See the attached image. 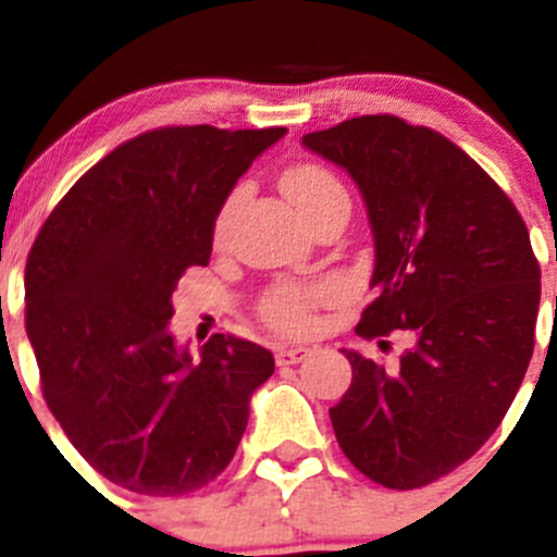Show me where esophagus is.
Instances as JSON below:
<instances>
[{"label":"esophagus","instance_id":"esophagus-1","mask_svg":"<svg viewBox=\"0 0 557 557\" xmlns=\"http://www.w3.org/2000/svg\"><path fill=\"white\" fill-rule=\"evenodd\" d=\"M309 348L304 346H282V348H275V362L278 366H298L301 359H307Z\"/></svg>","mask_w":557,"mask_h":557}]
</instances>
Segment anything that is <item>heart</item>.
Listing matches in <instances>:
<instances>
[{"instance_id":"1","label":"heart","mask_w":557,"mask_h":557,"mask_svg":"<svg viewBox=\"0 0 557 557\" xmlns=\"http://www.w3.org/2000/svg\"><path fill=\"white\" fill-rule=\"evenodd\" d=\"M282 189L304 218L312 214L321 203H326L329 198L346 195V189H343V184H339L332 170L321 164H309V161L289 166L284 172ZM236 203H239V195L228 198V203L223 206L218 218V234H223V228L228 225ZM329 298H332V287H323V284H278V287L264 295L262 318L275 332L304 334L314 326V309L326 304Z\"/></svg>"}]
</instances>
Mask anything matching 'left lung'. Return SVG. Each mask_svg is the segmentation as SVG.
Segmentation results:
<instances>
[{
	"mask_svg": "<svg viewBox=\"0 0 557 557\" xmlns=\"http://www.w3.org/2000/svg\"><path fill=\"white\" fill-rule=\"evenodd\" d=\"M304 145L343 166L368 206L376 298L357 334L416 337L396 366L343 351L351 387L329 410L334 435L368 480L424 488L494 435L528 373L541 301L528 225L432 127L373 113L307 133Z\"/></svg>",
	"mask_w": 557,
	"mask_h": 557,
	"instance_id": "left-lung-1",
	"label": "left lung"
}]
</instances>
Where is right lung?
I'll use <instances>...</instances> for the list:
<instances>
[{"label":"right lung","mask_w":557,"mask_h":557,"mask_svg":"<svg viewBox=\"0 0 557 557\" xmlns=\"http://www.w3.org/2000/svg\"><path fill=\"white\" fill-rule=\"evenodd\" d=\"M284 127H156L63 195L29 248L24 323L41 393L106 480L145 496L203 488L234 460L273 354L214 334L191 359L170 334L172 293L209 264L214 220Z\"/></svg>","instance_id":"1"}]
</instances>
